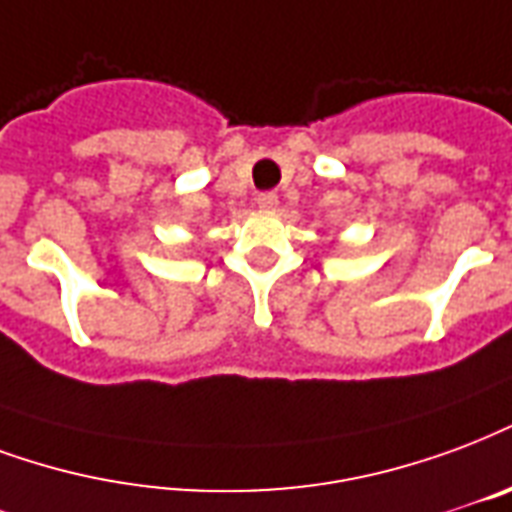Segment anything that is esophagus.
<instances>
[{
    "mask_svg": "<svg viewBox=\"0 0 512 512\" xmlns=\"http://www.w3.org/2000/svg\"><path fill=\"white\" fill-rule=\"evenodd\" d=\"M276 206H279V198H276L274 192H260L257 195V208L260 211H274Z\"/></svg>",
    "mask_w": 512,
    "mask_h": 512,
    "instance_id": "34e87169",
    "label": "esophagus"
}]
</instances>
